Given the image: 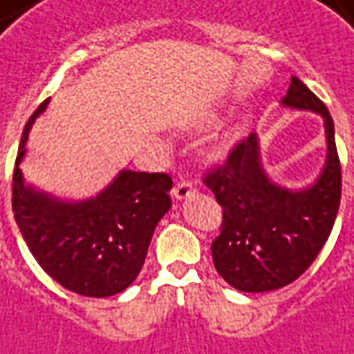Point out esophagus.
Segmentation results:
<instances>
[{
  "label": "esophagus",
  "instance_id": "esophagus-1",
  "mask_svg": "<svg viewBox=\"0 0 354 354\" xmlns=\"http://www.w3.org/2000/svg\"><path fill=\"white\" fill-rule=\"evenodd\" d=\"M194 187H192V183L189 181H179L175 187H173V198H177V201H183V198H187V196H191L194 194Z\"/></svg>",
  "mask_w": 354,
  "mask_h": 354
}]
</instances>
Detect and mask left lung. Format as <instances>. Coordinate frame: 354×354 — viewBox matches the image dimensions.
<instances>
[{
  "label": "left lung",
  "instance_id": "1",
  "mask_svg": "<svg viewBox=\"0 0 354 354\" xmlns=\"http://www.w3.org/2000/svg\"><path fill=\"white\" fill-rule=\"evenodd\" d=\"M283 104L324 117L328 160L310 189L293 192L270 181L254 133L204 175L223 214L212 243L214 266L229 285L247 293L274 291L301 277L326 245L339 209L341 163L328 107L297 77Z\"/></svg>",
  "mask_w": 354,
  "mask_h": 354
}]
</instances>
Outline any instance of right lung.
<instances>
[{
	"label": "right lung",
	"instance_id": "right-lung-1",
	"mask_svg": "<svg viewBox=\"0 0 354 354\" xmlns=\"http://www.w3.org/2000/svg\"><path fill=\"white\" fill-rule=\"evenodd\" d=\"M42 102L24 125L13 169V214L44 272L82 297L121 293L140 274L153 229L171 208L167 173L121 171L96 198L61 202L26 187L19 163Z\"/></svg>",
	"mask_w": 354,
	"mask_h": 354
}]
</instances>
